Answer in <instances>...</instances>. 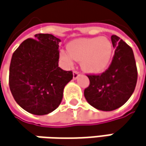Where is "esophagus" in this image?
I'll return each instance as SVG.
<instances>
[{"label": "esophagus", "mask_w": 146, "mask_h": 146, "mask_svg": "<svg viewBox=\"0 0 146 146\" xmlns=\"http://www.w3.org/2000/svg\"><path fill=\"white\" fill-rule=\"evenodd\" d=\"M79 75H80V73H78L77 71H74L73 72V79H77L79 77Z\"/></svg>", "instance_id": "34e87169"}]
</instances>
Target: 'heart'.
<instances>
[{
  "mask_svg": "<svg viewBox=\"0 0 146 146\" xmlns=\"http://www.w3.org/2000/svg\"><path fill=\"white\" fill-rule=\"evenodd\" d=\"M113 53L111 41L107 37L80 38L73 39L68 45V50L60 51V58L68 66L73 61H80L82 69L92 74L106 70Z\"/></svg>",
  "mask_w": 146,
  "mask_h": 146,
  "instance_id": "obj_1",
  "label": "heart"
}]
</instances>
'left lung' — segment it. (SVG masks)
Returning <instances> with one entry per match:
<instances>
[{"instance_id":"8db88e82","label":"left lung","mask_w":146,"mask_h":146,"mask_svg":"<svg viewBox=\"0 0 146 146\" xmlns=\"http://www.w3.org/2000/svg\"><path fill=\"white\" fill-rule=\"evenodd\" d=\"M115 54L111 64L101 75H88L90 84L84 97L92 107L110 111L121 107L132 95L137 82L133 50L116 35L111 36Z\"/></svg>"}]
</instances>
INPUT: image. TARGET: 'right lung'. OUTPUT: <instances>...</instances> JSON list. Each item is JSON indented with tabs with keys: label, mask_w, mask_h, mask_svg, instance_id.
<instances>
[{
	"label": "right lung",
	"mask_w": 146,
	"mask_h": 146,
	"mask_svg": "<svg viewBox=\"0 0 146 146\" xmlns=\"http://www.w3.org/2000/svg\"><path fill=\"white\" fill-rule=\"evenodd\" d=\"M61 39L50 34H37L23 41L12 55L9 84L14 99L24 110L43 116L62 102L65 86L73 79L71 71L58 67Z\"/></svg>",
	"instance_id": "right-lung-1"
}]
</instances>
